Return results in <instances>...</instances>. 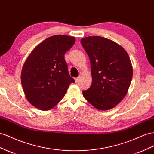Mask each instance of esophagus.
Returning <instances> with one entry per match:
<instances>
[{
	"label": "esophagus",
	"mask_w": 154,
	"mask_h": 154,
	"mask_svg": "<svg viewBox=\"0 0 154 154\" xmlns=\"http://www.w3.org/2000/svg\"><path fill=\"white\" fill-rule=\"evenodd\" d=\"M79 81H80V78L78 77V78H75V82H76V83H78Z\"/></svg>",
	"instance_id": "1"
}]
</instances>
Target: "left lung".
<instances>
[{
    "label": "left lung",
    "mask_w": 154,
    "mask_h": 154,
    "mask_svg": "<svg viewBox=\"0 0 154 154\" xmlns=\"http://www.w3.org/2000/svg\"><path fill=\"white\" fill-rule=\"evenodd\" d=\"M81 43L89 56L92 84L84 98L99 110L111 109L126 96L133 76L128 53L114 41L100 36L86 37Z\"/></svg>",
    "instance_id": "obj_1"
}]
</instances>
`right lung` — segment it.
<instances>
[{"label":"right lung","instance_id":"1","mask_svg":"<svg viewBox=\"0 0 154 154\" xmlns=\"http://www.w3.org/2000/svg\"><path fill=\"white\" fill-rule=\"evenodd\" d=\"M75 41L74 37L65 35L51 36L37 45L27 58L21 84L28 101L36 108L52 109L75 82L69 75L64 57Z\"/></svg>","mask_w":154,"mask_h":154}]
</instances>
